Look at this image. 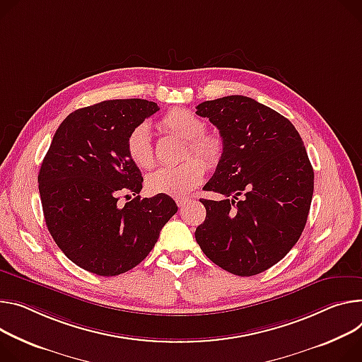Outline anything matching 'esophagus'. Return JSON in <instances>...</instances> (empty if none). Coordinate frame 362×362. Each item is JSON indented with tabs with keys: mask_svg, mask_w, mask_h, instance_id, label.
I'll list each match as a JSON object with an SVG mask.
<instances>
[{
	"mask_svg": "<svg viewBox=\"0 0 362 362\" xmlns=\"http://www.w3.org/2000/svg\"><path fill=\"white\" fill-rule=\"evenodd\" d=\"M189 202H190V199H189V198H179V199H176V204H177V206H179V208L186 206Z\"/></svg>",
	"mask_w": 362,
	"mask_h": 362,
	"instance_id": "obj_1",
	"label": "esophagus"
}]
</instances>
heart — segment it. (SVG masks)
Masks as SVG:
<instances>
[{
  "label": "heart",
  "mask_w": 362,
  "mask_h": 362,
  "mask_svg": "<svg viewBox=\"0 0 362 362\" xmlns=\"http://www.w3.org/2000/svg\"><path fill=\"white\" fill-rule=\"evenodd\" d=\"M163 129L187 140L185 157L190 153L200 157H189L176 166H164L151 172L146 179V187L153 194H168L173 198H183L198 186L205 176V165L215 166L222 154V144L218 137L204 134V121L186 108H176L168 112L160 121ZM125 148L128 157L136 166L148 169L154 161V148L150 139V129L146 122L136 125L129 131Z\"/></svg>",
  "instance_id": "1"
}]
</instances>
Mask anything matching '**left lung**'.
<instances>
[{
  "label": "left lung",
  "instance_id": "left-lung-1",
  "mask_svg": "<svg viewBox=\"0 0 362 362\" xmlns=\"http://www.w3.org/2000/svg\"><path fill=\"white\" fill-rule=\"evenodd\" d=\"M196 114L222 137V156L204 186L222 201L206 208L194 238L221 269L248 277L266 272L299 241L308 221L313 169L294 125L252 98L205 101Z\"/></svg>",
  "mask_w": 362,
  "mask_h": 362
}]
</instances>
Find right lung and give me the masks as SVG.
Instances as JSON below:
<instances>
[{
  "instance_id": "obj_1",
  "label": "right lung",
  "mask_w": 362,
  "mask_h": 362,
  "mask_svg": "<svg viewBox=\"0 0 362 362\" xmlns=\"http://www.w3.org/2000/svg\"><path fill=\"white\" fill-rule=\"evenodd\" d=\"M158 111L146 100H111L69 114L56 129L39 172L45 221L57 247L81 269L118 276L148 255L177 212L168 194L141 199L140 169L125 140ZM138 196L125 206L119 196Z\"/></svg>"
}]
</instances>
